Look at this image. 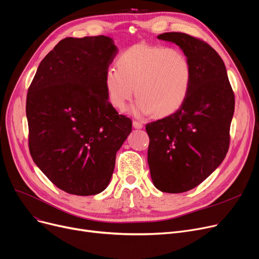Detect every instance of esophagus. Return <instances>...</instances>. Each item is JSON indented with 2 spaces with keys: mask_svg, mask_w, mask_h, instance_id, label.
<instances>
[{
  "mask_svg": "<svg viewBox=\"0 0 259 259\" xmlns=\"http://www.w3.org/2000/svg\"><path fill=\"white\" fill-rule=\"evenodd\" d=\"M132 125H133V128H136V129H142V128L144 127V125H143L142 122L137 121V120H134V121L132 122Z\"/></svg>",
  "mask_w": 259,
  "mask_h": 259,
  "instance_id": "1",
  "label": "esophagus"
}]
</instances>
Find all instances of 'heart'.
Returning a JSON list of instances; mask_svg holds the SVG:
<instances>
[{"mask_svg": "<svg viewBox=\"0 0 259 259\" xmlns=\"http://www.w3.org/2000/svg\"><path fill=\"white\" fill-rule=\"evenodd\" d=\"M116 68L110 67L105 74L109 103L123 111L136 91L132 113L139 117L175 113L184 104L192 82V64L178 49L139 43L118 56Z\"/></svg>", "mask_w": 259, "mask_h": 259, "instance_id": "obj_1", "label": "heart"}]
</instances>
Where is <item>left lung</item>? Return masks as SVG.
Segmentation results:
<instances>
[{
    "mask_svg": "<svg viewBox=\"0 0 259 259\" xmlns=\"http://www.w3.org/2000/svg\"><path fill=\"white\" fill-rule=\"evenodd\" d=\"M157 39L177 44L193 69L182 107L146 126L153 185L179 194L203 182L226 157L235 97L226 65L207 43L183 32H165Z\"/></svg>",
    "mask_w": 259,
    "mask_h": 259,
    "instance_id": "left-lung-1",
    "label": "left lung"
}]
</instances>
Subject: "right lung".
I'll use <instances>...</instances> for the list:
<instances>
[{
    "label": "right lung",
    "instance_id": "add662e5",
    "mask_svg": "<svg viewBox=\"0 0 259 259\" xmlns=\"http://www.w3.org/2000/svg\"><path fill=\"white\" fill-rule=\"evenodd\" d=\"M118 52L106 36L65 38L40 62L28 89L26 117L33 162L63 192L107 188L131 119L109 103L105 74Z\"/></svg>",
    "mask_w": 259,
    "mask_h": 259
}]
</instances>
